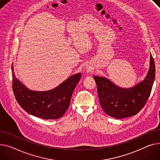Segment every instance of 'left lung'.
<instances>
[{"label":"left lung","instance_id":"8db88e82","mask_svg":"<svg viewBox=\"0 0 160 160\" xmlns=\"http://www.w3.org/2000/svg\"><path fill=\"white\" fill-rule=\"evenodd\" d=\"M150 66L143 80L131 88L117 86L108 78L94 76L101 107L108 115L117 119L136 114L144 107L155 78V64L151 53Z\"/></svg>","mask_w":160,"mask_h":160}]
</instances>
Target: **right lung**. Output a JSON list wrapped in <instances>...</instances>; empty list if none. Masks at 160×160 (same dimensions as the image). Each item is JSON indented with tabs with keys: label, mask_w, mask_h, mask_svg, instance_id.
<instances>
[{
	"label": "right lung",
	"mask_w": 160,
	"mask_h": 160,
	"mask_svg": "<svg viewBox=\"0 0 160 160\" xmlns=\"http://www.w3.org/2000/svg\"><path fill=\"white\" fill-rule=\"evenodd\" d=\"M13 71V90L15 98L25 111L46 120L61 118L69 107L72 92L81 78V73L69 77L55 88L37 91L26 88L18 78Z\"/></svg>",
	"instance_id": "obj_1"
}]
</instances>
